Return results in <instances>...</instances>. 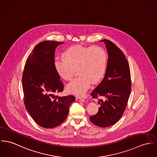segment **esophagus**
<instances>
[{
    "instance_id": "esophagus-1",
    "label": "esophagus",
    "mask_w": 157,
    "mask_h": 157,
    "mask_svg": "<svg viewBox=\"0 0 157 157\" xmlns=\"http://www.w3.org/2000/svg\"><path fill=\"white\" fill-rule=\"evenodd\" d=\"M75 100L77 101H80V102H84L85 101V100L83 98H81V97H77L75 98Z\"/></svg>"
}]
</instances>
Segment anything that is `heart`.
Segmentation results:
<instances>
[{"label":"heart","instance_id":"obj_1","mask_svg":"<svg viewBox=\"0 0 157 157\" xmlns=\"http://www.w3.org/2000/svg\"><path fill=\"white\" fill-rule=\"evenodd\" d=\"M62 59L54 61L58 75L66 81L70 80L77 69L78 77L67 86L69 93L83 95L90 83L95 84L104 76L107 66V54L98 46L75 45L68 48L62 54Z\"/></svg>","mask_w":157,"mask_h":157}]
</instances>
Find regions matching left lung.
I'll list each match as a JSON object with an SVG mask.
<instances>
[{
  "label": "left lung",
  "mask_w": 157,
  "mask_h": 157,
  "mask_svg": "<svg viewBox=\"0 0 157 157\" xmlns=\"http://www.w3.org/2000/svg\"><path fill=\"white\" fill-rule=\"evenodd\" d=\"M108 54L107 67L101 83L90 93L99 100L98 112L90 117L95 125L106 128L115 124L121 117L131 92L130 68L122 52L111 41L103 39Z\"/></svg>",
  "instance_id": "left-lung-1"
}]
</instances>
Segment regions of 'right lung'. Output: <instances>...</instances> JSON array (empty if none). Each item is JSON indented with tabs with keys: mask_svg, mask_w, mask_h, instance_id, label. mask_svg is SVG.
<instances>
[{
	"mask_svg": "<svg viewBox=\"0 0 157 157\" xmlns=\"http://www.w3.org/2000/svg\"><path fill=\"white\" fill-rule=\"evenodd\" d=\"M63 42L44 41L28 57L22 75L24 103L34 121L45 128H55L67 117L73 95L55 96L63 83L54 67L55 49Z\"/></svg>",
	"mask_w": 157,
	"mask_h": 157,
	"instance_id": "right-lung-1",
	"label": "right lung"
}]
</instances>
